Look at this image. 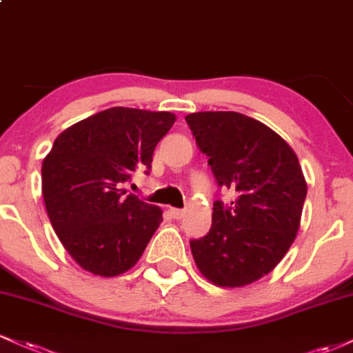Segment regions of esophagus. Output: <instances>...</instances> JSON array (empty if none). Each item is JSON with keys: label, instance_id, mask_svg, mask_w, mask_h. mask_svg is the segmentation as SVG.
Here are the masks:
<instances>
[{"label": "esophagus", "instance_id": "34e87169", "mask_svg": "<svg viewBox=\"0 0 353 353\" xmlns=\"http://www.w3.org/2000/svg\"><path fill=\"white\" fill-rule=\"evenodd\" d=\"M169 212H171V216L174 219H182V217H184L185 210H182V209H171V210H169Z\"/></svg>", "mask_w": 353, "mask_h": 353}]
</instances>
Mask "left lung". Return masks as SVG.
I'll list each match as a JSON object with an SVG mask.
<instances>
[{
    "instance_id": "8db88e82",
    "label": "left lung",
    "mask_w": 353,
    "mask_h": 353,
    "mask_svg": "<svg viewBox=\"0 0 353 353\" xmlns=\"http://www.w3.org/2000/svg\"><path fill=\"white\" fill-rule=\"evenodd\" d=\"M230 208L214 204L208 236L190 241L201 274L219 287H244L282 261L301 228L307 182L297 154L261 121L234 111L185 116Z\"/></svg>"
}]
</instances>
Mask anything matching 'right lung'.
I'll use <instances>...</instances> for the list:
<instances>
[{
    "mask_svg": "<svg viewBox=\"0 0 353 353\" xmlns=\"http://www.w3.org/2000/svg\"><path fill=\"white\" fill-rule=\"evenodd\" d=\"M172 112L109 108L72 124L43 159V197L56 236L88 272L116 277L136 265L163 209L123 189L149 169Z\"/></svg>",
    "mask_w": 353,
    "mask_h": 353,
    "instance_id": "1",
    "label": "right lung"
}]
</instances>
